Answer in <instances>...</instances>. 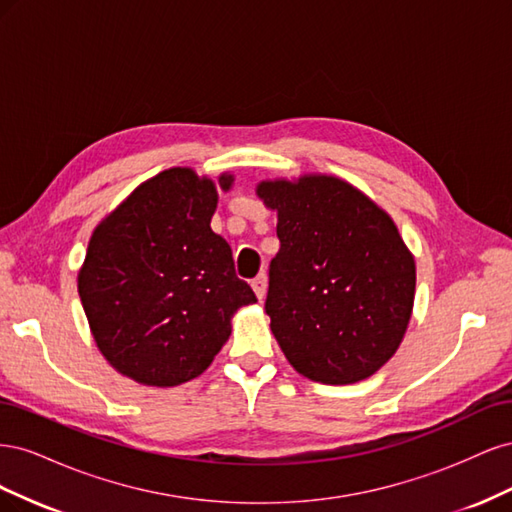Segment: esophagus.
Masks as SVG:
<instances>
[{"mask_svg": "<svg viewBox=\"0 0 512 512\" xmlns=\"http://www.w3.org/2000/svg\"><path fill=\"white\" fill-rule=\"evenodd\" d=\"M252 288H254V292H256V297L262 301L265 299V294H267V275L265 273H260V275H256L254 280H252Z\"/></svg>", "mask_w": 512, "mask_h": 512, "instance_id": "obj_1", "label": "esophagus"}]
</instances>
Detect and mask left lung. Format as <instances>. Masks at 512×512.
<instances>
[{"label": "left lung", "instance_id": "obj_1", "mask_svg": "<svg viewBox=\"0 0 512 512\" xmlns=\"http://www.w3.org/2000/svg\"><path fill=\"white\" fill-rule=\"evenodd\" d=\"M258 196L277 209L280 252L265 309L286 359L322 384L376 374L399 348L414 303V258L397 226L335 177L262 181Z\"/></svg>", "mask_w": 512, "mask_h": 512}]
</instances>
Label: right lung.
<instances>
[{"label": "right lung", "instance_id": "add662e5", "mask_svg": "<svg viewBox=\"0 0 512 512\" xmlns=\"http://www.w3.org/2000/svg\"><path fill=\"white\" fill-rule=\"evenodd\" d=\"M230 183L220 177L224 190ZM215 205L213 181L170 168L96 228L79 294L119 374L149 386L200 376L228 339L232 314L256 301L235 273L230 245L211 230Z\"/></svg>", "mask_w": 512, "mask_h": 512}]
</instances>
